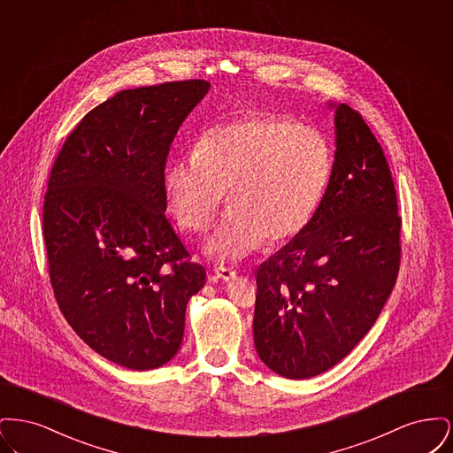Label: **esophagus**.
Wrapping results in <instances>:
<instances>
[{
    "label": "esophagus",
    "instance_id": "34e87169",
    "mask_svg": "<svg viewBox=\"0 0 453 453\" xmlns=\"http://www.w3.org/2000/svg\"><path fill=\"white\" fill-rule=\"evenodd\" d=\"M214 279L224 281L233 280V279H236V272L224 268V266H217L214 268Z\"/></svg>",
    "mask_w": 453,
    "mask_h": 453
}]
</instances>
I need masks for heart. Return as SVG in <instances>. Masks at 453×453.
I'll return each instance as SVG.
<instances>
[{
    "label": "heart",
    "instance_id": "1",
    "mask_svg": "<svg viewBox=\"0 0 453 453\" xmlns=\"http://www.w3.org/2000/svg\"><path fill=\"white\" fill-rule=\"evenodd\" d=\"M329 137L292 117L255 113L203 130L194 152L173 157L165 188L178 226L205 231L227 192L231 209L205 244L237 261L265 242L299 236L316 216L333 176Z\"/></svg>",
    "mask_w": 453,
    "mask_h": 453
}]
</instances>
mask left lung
Returning a JSON list of instances; mask_svg holds the SVG:
<instances>
[{"instance_id": "8db88e82", "label": "left lung", "mask_w": 453, "mask_h": 453, "mask_svg": "<svg viewBox=\"0 0 453 453\" xmlns=\"http://www.w3.org/2000/svg\"><path fill=\"white\" fill-rule=\"evenodd\" d=\"M333 176L311 224L259 265V358L287 379L342 362L375 324L401 261V217L388 159L362 115L334 105Z\"/></svg>"}]
</instances>
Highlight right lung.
<instances>
[{
	"label": "right lung",
	"instance_id": "obj_1",
	"mask_svg": "<svg viewBox=\"0 0 453 453\" xmlns=\"http://www.w3.org/2000/svg\"><path fill=\"white\" fill-rule=\"evenodd\" d=\"M203 80L122 89L69 134L47 185L43 241L56 301L98 355L151 370L178 353L205 283L173 231L165 166Z\"/></svg>",
	"mask_w": 453,
	"mask_h": 453
}]
</instances>
